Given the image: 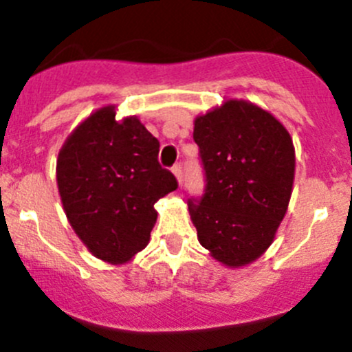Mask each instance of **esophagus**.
I'll return each instance as SVG.
<instances>
[{
  "instance_id": "1",
  "label": "esophagus",
  "mask_w": 352,
  "mask_h": 352,
  "mask_svg": "<svg viewBox=\"0 0 352 352\" xmlns=\"http://www.w3.org/2000/svg\"><path fill=\"white\" fill-rule=\"evenodd\" d=\"M172 172H173V175H175V179L179 180V184H182V165H180V163H177V165L172 168Z\"/></svg>"
}]
</instances>
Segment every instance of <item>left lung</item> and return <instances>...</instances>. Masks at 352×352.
I'll return each mask as SVG.
<instances>
[{"label":"left lung","mask_w":352,"mask_h":352,"mask_svg":"<svg viewBox=\"0 0 352 352\" xmlns=\"http://www.w3.org/2000/svg\"><path fill=\"white\" fill-rule=\"evenodd\" d=\"M194 141L206 172V192L189 201L197 240L214 261L243 267L274 242L293 192L294 146L271 112L228 98L197 116Z\"/></svg>","instance_id":"left-lung-1"}]
</instances>
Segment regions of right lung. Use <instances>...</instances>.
I'll return each mask as SVG.
<instances>
[{
    "label": "right lung",
    "instance_id": "right-lung-1",
    "mask_svg": "<svg viewBox=\"0 0 352 352\" xmlns=\"http://www.w3.org/2000/svg\"><path fill=\"white\" fill-rule=\"evenodd\" d=\"M105 105L66 138L56 163L59 196L71 228L91 255L124 264L150 242L155 202L177 189L158 163V140L138 117L116 119Z\"/></svg>",
    "mask_w": 352,
    "mask_h": 352
}]
</instances>
